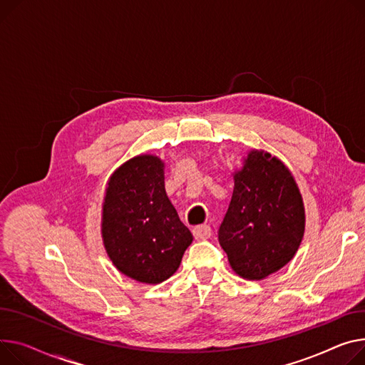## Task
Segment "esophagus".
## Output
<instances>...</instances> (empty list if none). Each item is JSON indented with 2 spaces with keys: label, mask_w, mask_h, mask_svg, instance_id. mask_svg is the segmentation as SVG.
Masks as SVG:
<instances>
[{
  "label": "esophagus",
  "mask_w": 365,
  "mask_h": 365,
  "mask_svg": "<svg viewBox=\"0 0 365 365\" xmlns=\"http://www.w3.org/2000/svg\"><path fill=\"white\" fill-rule=\"evenodd\" d=\"M193 236H195V239L197 240H205V239H208L210 236H211V227L208 226V225H202V226H197V227H193Z\"/></svg>",
  "instance_id": "obj_1"
}]
</instances>
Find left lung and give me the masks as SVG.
Wrapping results in <instances>:
<instances>
[{"label": "left lung", "mask_w": 365, "mask_h": 365, "mask_svg": "<svg viewBox=\"0 0 365 365\" xmlns=\"http://www.w3.org/2000/svg\"><path fill=\"white\" fill-rule=\"evenodd\" d=\"M235 187L218 242L236 274L261 280L297 254L305 210L289 168L269 153L252 150L233 175Z\"/></svg>", "instance_id": "left-lung-1"}]
</instances>
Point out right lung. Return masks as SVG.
<instances>
[{"mask_svg": "<svg viewBox=\"0 0 365 365\" xmlns=\"http://www.w3.org/2000/svg\"><path fill=\"white\" fill-rule=\"evenodd\" d=\"M101 233L115 269L136 282L157 284L179 269L193 236L167 197L158 157L138 155L111 175Z\"/></svg>", "mask_w": 365, "mask_h": 365, "instance_id": "add662e5", "label": "right lung"}]
</instances>
